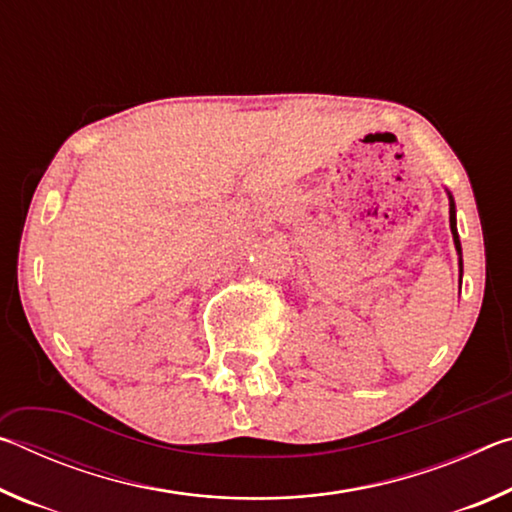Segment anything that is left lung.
I'll list each match as a JSON object with an SVG mask.
<instances>
[{
    "label": "left lung",
    "mask_w": 512,
    "mask_h": 512,
    "mask_svg": "<svg viewBox=\"0 0 512 512\" xmlns=\"http://www.w3.org/2000/svg\"><path fill=\"white\" fill-rule=\"evenodd\" d=\"M449 198V228H452V237H454V246H456V253H458V284L463 282V250H461V239H458V230H456V203H454V196L447 192Z\"/></svg>",
    "instance_id": "8db88e82"
}]
</instances>
